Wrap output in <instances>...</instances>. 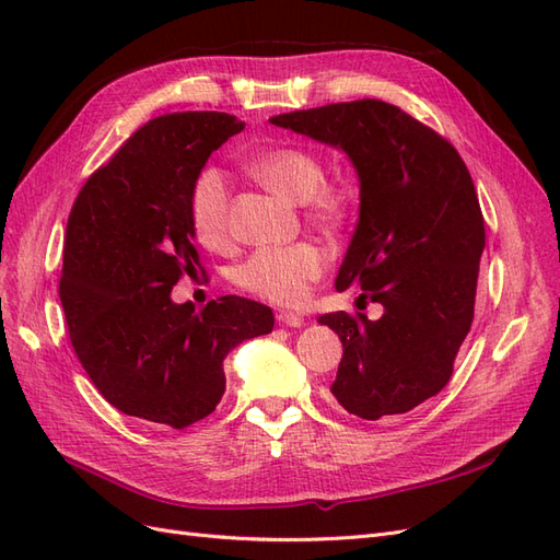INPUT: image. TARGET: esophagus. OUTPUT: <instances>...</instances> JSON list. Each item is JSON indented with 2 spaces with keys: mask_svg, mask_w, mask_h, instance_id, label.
Instances as JSON below:
<instances>
[{
  "mask_svg": "<svg viewBox=\"0 0 560 560\" xmlns=\"http://www.w3.org/2000/svg\"><path fill=\"white\" fill-rule=\"evenodd\" d=\"M276 317H278L280 325H284V327H301L303 325V315L292 313V311H280Z\"/></svg>",
  "mask_w": 560,
  "mask_h": 560,
  "instance_id": "34e87169",
  "label": "esophagus"
}]
</instances>
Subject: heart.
<instances>
[{"label":"heart","instance_id":"heart-1","mask_svg":"<svg viewBox=\"0 0 560 560\" xmlns=\"http://www.w3.org/2000/svg\"><path fill=\"white\" fill-rule=\"evenodd\" d=\"M249 173L270 191L294 202H303L313 224L322 229L341 226L348 210L341 186L325 182V167L313 151L303 147H276L254 156ZM231 186L217 165H206L194 177L189 191V219L196 241L208 249H222L231 238L229 222ZM327 257L315 243H294L284 247H261L235 268V282L245 292L280 306L303 301L311 284L325 273Z\"/></svg>","mask_w":560,"mask_h":560}]
</instances>
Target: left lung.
<instances>
[{
	"instance_id": "obj_1",
	"label": "left lung",
	"mask_w": 560,
	"mask_h": 560,
	"mask_svg": "<svg viewBox=\"0 0 560 560\" xmlns=\"http://www.w3.org/2000/svg\"><path fill=\"white\" fill-rule=\"evenodd\" d=\"M270 124L343 149L360 177V222L336 292L354 284L383 315L317 319L343 343L331 399L364 420L411 411L451 381L474 319L486 229L467 165L442 135L383 100Z\"/></svg>"
}]
</instances>
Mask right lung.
I'll return each instance as SVG.
<instances>
[{
    "label": "right lung",
    "mask_w": 560,
    "mask_h": 560,
    "mask_svg": "<svg viewBox=\"0 0 560 560\" xmlns=\"http://www.w3.org/2000/svg\"><path fill=\"white\" fill-rule=\"evenodd\" d=\"M245 128L224 112H177L142 126L89 177L67 219L60 301L81 366L126 416L184 430L226 389L224 358L273 331V311L222 296L196 311L173 287L200 268L189 219L194 177Z\"/></svg>",
    "instance_id": "obj_1"
}]
</instances>
